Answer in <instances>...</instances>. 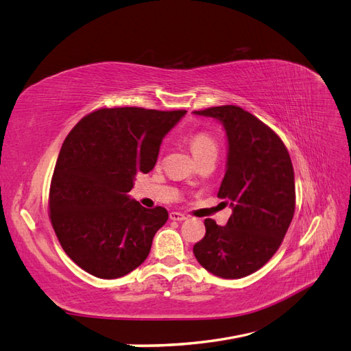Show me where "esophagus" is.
Here are the masks:
<instances>
[{"label": "esophagus", "mask_w": 351, "mask_h": 351, "mask_svg": "<svg viewBox=\"0 0 351 351\" xmlns=\"http://www.w3.org/2000/svg\"><path fill=\"white\" fill-rule=\"evenodd\" d=\"M169 219H173V221H184L186 215L182 214V212H171V214H169Z\"/></svg>", "instance_id": "obj_1"}]
</instances>
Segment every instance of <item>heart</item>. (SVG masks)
I'll return each mask as SVG.
<instances>
[{
    "mask_svg": "<svg viewBox=\"0 0 351 351\" xmlns=\"http://www.w3.org/2000/svg\"><path fill=\"white\" fill-rule=\"evenodd\" d=\"M190 147H192L193 155L199 156L210 149H217V145H215V141L212 139L210 134L200 132V133H195L192 137H190Z\"/></svg>",
    "mask_w": 351,
    "mask_h": 351,
    "instance_id": "b5f03b06",
    "label": "heart"
}]
</instances>
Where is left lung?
Listing matches in <instances>:
<instances>
[{
    "label": "left lung",
    "instance_id": "1",
    "mask_svg": "<svg viewBox=\"0 0 351 351\" xmlns=\"http://www.w3.org/2000/svg\"><path fill=\"white\" fill-rule=\"evenodd\" d=\"M193 114L210 117L224 127L228 152L218 197L228 200L232 209L227 226L205 219L206 234L193 253L217 277H247L274 256L291 224L295 208L291 159L267 124L236 105Z\"/></svg>",
    "mask_w": 351,
    "mask_h": 351
}]
</instances>
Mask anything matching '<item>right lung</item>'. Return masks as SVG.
Masks as SVG:
<instances>
[{"mask_svg":"<svg viewBox=\"0 0 351 351\" xmlns=\"http://www.w3.org/2000/svg\"><path fill=\"white\" fill-rule=\"evenodd\" d=\"M187 111L102 108L66 137L49 189V218L69 258L93 277H124L145 262L165 208L146 209L129 192L155 167L165 134Z\"/></svg>","mask_w":351,"mask_h":351,"instance_id":"1","label":"right lung"}]
</instances>
